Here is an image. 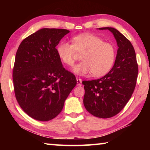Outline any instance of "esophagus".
Returning <instances> with one entry per match:
<instances>
[{"mask_svg":"<svg viewBox=\"0 0 150 150\" xmlns=\"http://www.w3.org/2000/svg\"><path fill=\"white\" fill-rule=\"evenodd\" d=\"M77 86H81L82 85V79L80 78H77Z\"/></svg>","mask_w":150,"mask_h":150,"instance_id":"34e87169","label":"esophagus"}]
</instances>
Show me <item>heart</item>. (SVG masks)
Returning a JSON list of instances; mask_svg holds the SVG:
<instances>
[{
	"label": "heart",
	"instance_id": "heart-1",
	"mask_svg": "<svg viewBox=\"0 0 150 150\" xmlns=\"http://www.w3.org/2000/svg\"><path fill=\"white\" fill-rule=\"evenodd\" d=\"M76 52L81 54L83 62L75 66L74 72L79 75L91 73L95 77H101L110 71L116 55L115 45L91 34L76 35L73 38L72 44L63 41L57 47L59 59L69 67L74 65Z\"/></svg>",
	"mask_w": 150,
	"mask_h": 150
}]
</instances>
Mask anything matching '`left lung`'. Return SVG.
<instances>
[{"label":"left lung","instance_id":"1","mask_svg":"<svg viewBox=\"0 0 150 150\" xmlns=\"http://www.w3.org/2000/svg\"><path fill=\"white\" fill-rule=\"evenodd\" d=\"M112 33L117 42L115 65L106 75L98 79L83 81V104L88 112L96 117L108 118L122 110L130 100L138 78V66L131 42L113 28H100Z\"/></svg>","mask_w":150,"mask_h":150}]
</instances>
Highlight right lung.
I'll list each match as a JSON object with an SVG mask.
<instances>
[{"mask_svg": "<svg viewBox=\"0 0 150 150\" xmlns=\"http://www.w3.org/2000/svg\"><path fill=\"white\" fill-rule=\"evenodd\" d=\"M69 32L42 28L23 40L18 48L12 73L15 96L35 120L56 117L77 85L74 74L63 67L55 47Z\"/></svg>", "mask_w": 150, "mask_h": 150, "instance_id": "right-lung-1", "label": "right lung"}]
</instances>
